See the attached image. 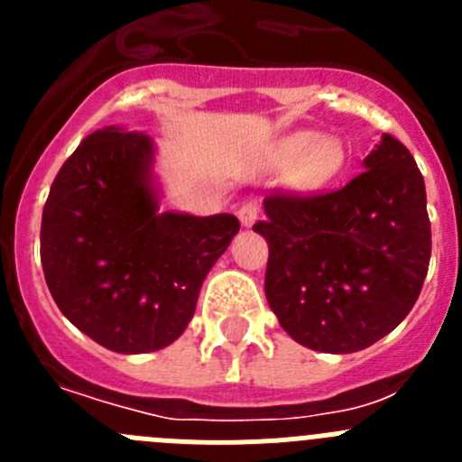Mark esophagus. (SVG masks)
Returning <instances> with one entry per match:
<instances>
[{"mask_svg": "<svg viewBox=\"0 0 462 462\" xmlns=\"http://www.w3.org/2000/svg\"><path fill=\"white\" fill-rule=\"evenodd\" d=\"M238 219L245 228L254 226L259 222V206L256 203H243L238 210Z\"/></svg>", "mask_w": 462, "mask_h": 462, "instance_id": "34e87169", "label": "esophagus"}]
</instances>
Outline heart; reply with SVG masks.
Listing matches in <instances>:
<instances>
[{
    "mask_svg": "<svg viewBox=\"0 0 462 462\" xmlns=\"http://www.w3.org/2000/svg\"><path fill=\"white\" fill-rule=\"evenodd\" d=\"M282 157L289 164H305V180L319 185L330 180L342 164V154L336 143L326 141L324 134L300 132L293 134L282 145Z\"/></svg>",
    "mask_w": 462,
    "mask_h": 462,
    "instance_id": "1",
    "label": "heart"
}]
</instances>
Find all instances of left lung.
<instances>
[{"label": "left lung", "instance_id": "1", "mask_svg": "<svg viewBox=\"0 0 462 462\" xmlns=\"http://www.w3.org/2000/svg\"><path fill=\"white\" fill-rule=\"evenodd\" d=\"M266 298L298 345L352 354L405 319L430 261L426 185L410 150L382 134L363 173L321 196H268Z\"/></svg>", "mask_w": 462, "mask_h": 462}]
</instances>
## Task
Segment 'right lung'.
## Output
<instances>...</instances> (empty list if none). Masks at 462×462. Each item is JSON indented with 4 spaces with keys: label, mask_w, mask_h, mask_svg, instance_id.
<instances>
[{
    "label": "right lung",
    "mask_w": 462,
    "mask_h": 462,
    "mask_svg": "<svg viewBox=\"0 0 462 462\" xmlns=\"http://www.w3.org/2000/svg\"><path fill=\"white\" fill-rule=\"evenodd\" d=\"M157 145L104 126L64 162L41 219V263L57 308L117 354L164 349L185 333L203 280L238 217L162 210Z\"/></svg>",
    "instance_id": "right-lung-1"
}]
</instances>
